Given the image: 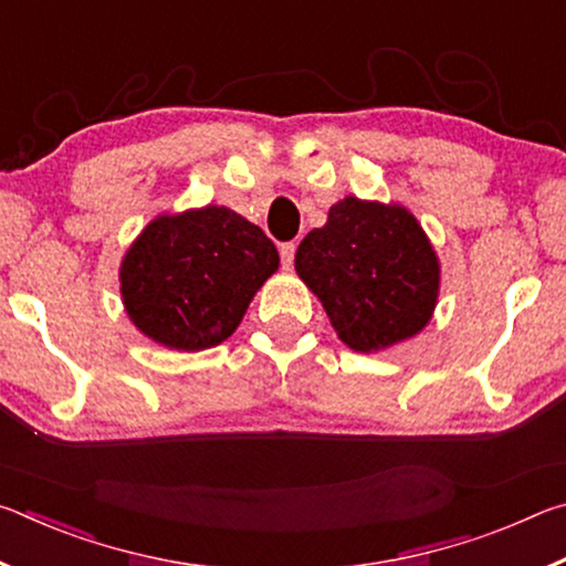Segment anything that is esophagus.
<instances>
[{
	"mask_svg": "<svg viewBox=\"0 0 566 566\" xmlns=\"http://www.w3.org/2000/svg\"><path fill=\"white\" fill-rule=\"evenodd\" d=\"M294 254H296V244L294 242H282L280 244V256H282L284 270H290V266L294 264Z\"/></svg>",
	"mask_w": 566,
	"mask_h": 566,
	"instance_id": "obj_1",
	"label": "esophagus"
}]
</instances>
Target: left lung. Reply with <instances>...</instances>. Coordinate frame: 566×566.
Returning a JSON list of instances; mask_svg holds the SVG:
<instances>
[{"mask_svg":"<svg viewBox=\"0 0 566 566\" xmlns=\"http://www.w3.org/2000/svg\"><path fill=\"white\" fill-rule=\"evenodd\" d=\"M294 266L342 342L357 352L415 337L434 312V249L401 207L342 199L329 209L327 224L302 239Z\"/></svg>","mask_w":566,"mask_h":566,"instance_id":"8db88e82","label":"left lung"}]
</instances>
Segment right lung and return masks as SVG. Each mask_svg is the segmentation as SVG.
Listing matches in <instances>:
<instances>
[{"mask_svg": "<svg viewBox=\"0 0 566 566\" xmlns=\"http://www.w3.org/2000/svg\"><path fill=\"white\" fill-rule=\"evenodd\" d=\"M276 266L272 239L232 209L159 217L122 262L124 306L147 337L199 352L239 327L254 292Z\"/></svg>", "mask_w": 566, "mask_h": 566, "instance_id": "1", "label": "right lung"}]
</instances>
